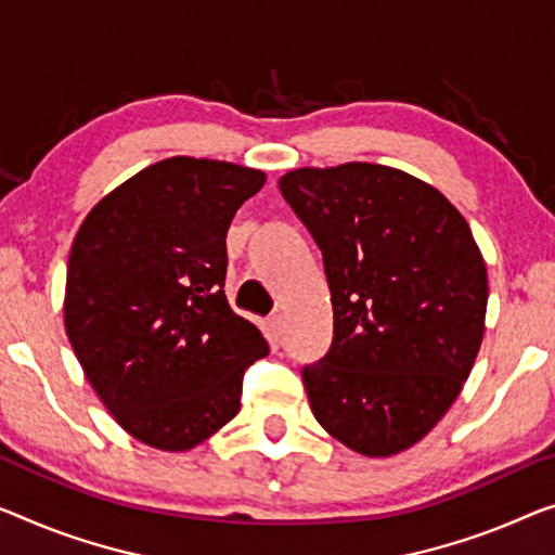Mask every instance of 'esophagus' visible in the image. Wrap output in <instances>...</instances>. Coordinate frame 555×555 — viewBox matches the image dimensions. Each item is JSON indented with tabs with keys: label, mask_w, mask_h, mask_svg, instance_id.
I'll list each match as a JSON object with an SVG mask.
<instances>
[{
	"label": "esophagus",
	"mask_w": 555,
	"mask_h": 555,
	"mask_svg": "<svg viewBox=\"0 0 555 555\" xmlns=\"http://www.w3.org/2000/svg\"><path fill=\"white\" fill-rule=\"evenodd\" d=\"M269 331H271V336L276 338V341H281V338L286 336V319L281 317V313H276V317H271L269 319Z\"/></svg>",
	"instance_id": "34e87169"
}]
</instances>
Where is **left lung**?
I'll return each mask as SVG.
<instances>
[{
  "label": "left lung",
  "mask_w": 555,
  "mask_h": 555,
  "mask_svg": "<svg viewBox=\"0 0 555 555\" xmlns=\"http://www.w3.org/2000/svg\"><path fill=\"white\" fill-rule=\"evenodd\" d=\"M279 189L324 254L328 353L304 366L313 416L351 451L411 449L461 393L483 341L489 276L461 211L382 164L294 169Z\"/></svg>",
  "instance_id": "left-lung-1"
}]
</instances>
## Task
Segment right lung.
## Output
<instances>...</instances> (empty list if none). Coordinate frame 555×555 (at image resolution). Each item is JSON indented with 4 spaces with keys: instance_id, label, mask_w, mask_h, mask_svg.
<instances>
[{
    "instance_id": "right-lung-1",
    "label": "right lung",
    "mask_w": 555,
    "mask_h": 555,
    "mask_svg": "<svg viewBox=\"0 0 555 555\" xmlns=\"http://www.w3.org/2000/svg\"><path fill=\"white\" fill-rule=\"evenodd\" d=\"M263 181L259 169L171 156L106 194L74 236L66 336L137 441L194 449L236 416L244 371L269 353L224 294L229 224Z\"/></svg>"
}]
</instances>
